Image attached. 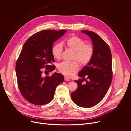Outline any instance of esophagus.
<instances>
[{
    "label": "esophagus",
    "mask_w": 131,
    "mask_h": 131,
    "mask_svg": "<svg viewBox=\"0 0 131 131\" xmlns=\"http://www.w3.org/2000/svg\"><path fill=\"white\" fill-rule=\"evenodd\" d=\"M64 80H65V81H69V80H70L69 78H68V77H66V76L64 77Z\"/></svg>",
    "instance_id": "1"
}]
</instances>
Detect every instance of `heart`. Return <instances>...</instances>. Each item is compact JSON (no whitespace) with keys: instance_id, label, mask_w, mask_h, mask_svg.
Masks as SVG:
<instances>
[{"instance_id":"b5f03b06","label":"heart","mask_w":131,"mask_h":131,"mask_svg":"<svg viewBox=\"0 0 131 131\" xmlns=\"http://www.w3.org/2000/svg\"><path fill=\"white\" fill-rule=\"evenodd\" d=\"M66 46L69 49L74 51L73 60L76 61L71 62H64L58 65V69L64 75L71 77L79 68V64L77 61H78L82 66L87 65L92 60L95 50L92 45L85 43L83 39L76 35L69 37L66 41ZM51 53L56 60H60L63 53L62 44H55L52 48Z\"/></svg>"}]
</instances>
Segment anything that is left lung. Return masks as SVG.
<instances>
[{
  "instance_id": "left-lung-1",
  "label": "left lung",
  "mask_w": 131,
  "mask_h": 131,
  "mask_svg": "<svg viewBox=\"0 0 131 131\" xmlns=\"http://www.w3.org/2000/svg\"><path fill=\"white\" fill-rule=\"evenodd\" d=\"M89 36L95 52L91 61L79 72L78 88L71 94L72 101L85 108L94 106L105 97L113 79L112 56L109 46L95 32L81 30ZM85 81L86 83L83 82Z\"/></svg>"
}]
</instances>
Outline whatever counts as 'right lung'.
<instances>
[{
  "label": "right lung",
  "mask_w": 131,
  "mask_h": 131,
  "mask_svg": "<svg viewBox=\"0 0 131 131\" xmlns=\"http://www.w3.org/2000/svg\"><path fill=\"white\" fill-rule=\"evenodd\" d=\"M66 31L65 29L38 31L30 36L23 46L16 63V78L22 95L31 104L43 105L50 102L56 88L64 80L61 73L55 72L45 77L43 72L55 69L52 65L55 62L51 53L53 43Z\"/></svg>",
  "instance_id": "1"
}]
</instances>
